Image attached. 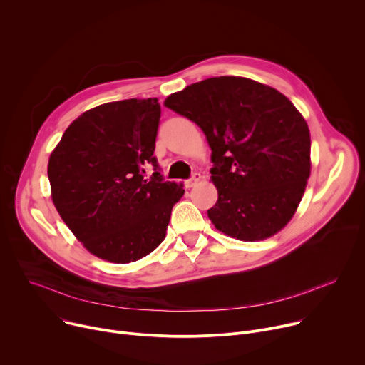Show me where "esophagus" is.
<instances>
[{
    "instance_id": "esophagus-1",
    "label": "esophagus",
    "mask_w": 365,
    "mask_h": 365,
    "mask_svg": "<svg viewBox=\"0 0 365 365\" xmlns=\"http://www.w3.org/2000/svg\"><path fill=\"white\" fill-rule=\"evenodd\" d=\"M199 180H200V173L195 172V173L192 175V178H190V179H187V180L185 182V185H186V187H193Z\"/></svg>"
}]
</instances>
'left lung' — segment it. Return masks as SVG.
<instances>
[{
	"instance_id": "1",
	"label": "left lung",
	"mask_w": 365,
	"mask_h": 365,
	"mask_svg": "<svg viewBox=\"0 0 365 365\" xmlns=\"http://www.w3.org/2000/svg\"><path fill=\"white\" fill-rule=\"evenodd\" d=\"M165 106L206 135L218 190L207 217L218 231L266 240L294 215L310 175V133L277 89L240 76L200 81Z\"/></svg>"
}]
</instances>
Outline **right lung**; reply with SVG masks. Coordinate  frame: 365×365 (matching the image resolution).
<instances>
[{
	"mask_svg": "<svg viewBox=\"0 0 365 365\" xmlns=\"http://www.w3.org/2000/svg\"><path fill=\"white\" fill-rule=\"evenodd\" d=\"M158 98L102 103L78 117L51 151V200L69 230L93 255L125 264L166 237L183 185L160 175L154 158ZM155 172L147 178L145 166Z\"/></svg>",
	"mask_w": 365,
	"mask_h": 365,
	"instance_id": "obj_1",
	"label": "right lung"
}]
</instances>
